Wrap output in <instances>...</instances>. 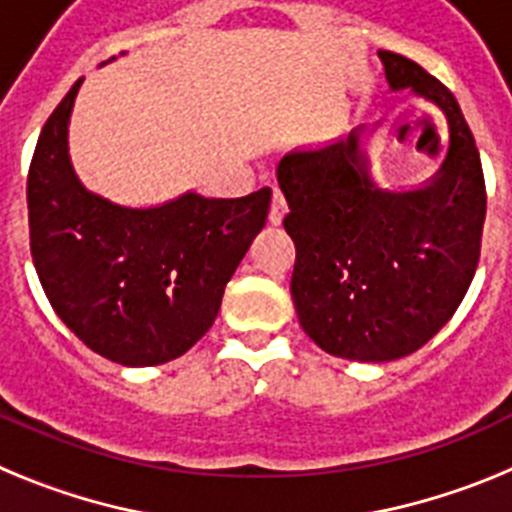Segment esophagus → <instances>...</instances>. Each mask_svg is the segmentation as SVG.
<instances>
[{"label":"esophagus","mask_w":512,"mask_h":512,"mask_svg":"<svg viewBox=\"0 0 512 512\" xmlns=\"http://www.w3.org/2000/svg\"><path fill=\"white\" fill-rule=\"evenodd\" d=\"M284 215H287V202L279 192H274V200H271V210H269V225H282Z\"/></svg>","instance_id":"34e87169"}]
</instances>
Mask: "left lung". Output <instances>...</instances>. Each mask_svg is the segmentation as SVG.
<instances>
[{"mask_svg":"<svg viewBox=\"0 0 512 512\" xmlns=\"http://www.w3.org/2000/svg\"><path fill=\"white\" fill-rule=\"evenodd\" d=\"M377 56L392 92L410 89L446 117L449 153L436 176L413 189L379 187L366 128L289 151L277 166L302 330L325 354L366 364L413 354L449 323L477 271L487 210L479 151L454 94L410 58Z\"/></svg>","mask_w":512,"mask_h":512,"instance_id":"left-lung-1","label":"left lung"}]
</instances>
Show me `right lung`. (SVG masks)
I'll return each instance as SVG.
<instances>
[{
    "label": "right lung",
    "instance_id": "1",
    "mask_svg": "<svg viewBox=\"0 0 512 512\" xmlns=\"http://www.w3.org/2000/svg\"><path fill=\"white\" fill-rule=\"evenodd\" d=\"M81 81L45 122L27 176L35 271L58 318L94 354L166 364L215 323L225 284L266 225L271 189L238 200L184 192L153 207L92 192L69 156Z\"/></svg>",
    "mask_w": 512,
    "mask_h": 512
}]
</instances>
